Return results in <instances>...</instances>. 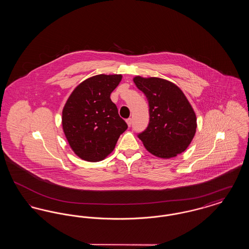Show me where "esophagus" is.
<instances>
[{
	"mask_svg": "<svg viewBox=\"0 0 249 249\" xmlns=\"http://www.w3.org/2000/svg\"><path fill=\"white\" fill-rule=\"evenodd\" d=\"M126 122H127V124H128V126L130 127L131 126V119H128L126 120Z\"/></svg>",
	"mask_w": 249,
	"mask_h": 249,
	"instance_id": "34e87169",
	"label": "esophagus"
}]
</instances>
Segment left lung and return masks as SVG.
I'll return each instance as SVG.
<instances>
[{
    "label": "left lung",
    "instance_id": "left-lung-1",
    "mask_svg": "<svg viewBox=\"0 0 249 249\" xmlns=\"http://www.w3.org/2000/svg\"><path fill=\"white\" fill-rule=\"evenodd\" d=\"M133 82L149 106L148 126L138 134L144 147L162 159L184 152L197 128L196 115L187 97L177 85L162 78L135 76Z\"/></svg>",
    "mask_w": 249,
    "mask_h": 249
}]
</instances>
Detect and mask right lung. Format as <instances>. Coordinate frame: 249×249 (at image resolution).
I'll return each instance as SVG.
<instances>
[{"label":"right lung","mask_w":249,"mask_h":249,"mask_svg":"<svg viewBox=\"0 0 249 249\" xmlns=\"http://www.w3.org/2000/svg\"><path fill=\"white\" fill-rule=\"evenodd\" d=\"M121 78V74L89 77L73 89L63 107L64 134L72 151L84 160L106 159L128 128L110 99Z\"/></svg>","instance_id":"right-lung-1"}]
</instances>
